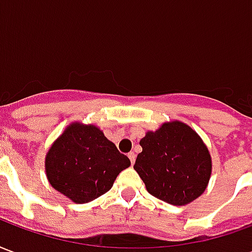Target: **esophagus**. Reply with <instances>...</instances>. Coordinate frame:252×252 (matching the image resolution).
I'll use <instances>...</instances> for the list:
<instances>
[{"mask_svg": "<svg viewBox=\"0 0 252 252\" xmlns=\"http://www.w3.org/2000/svg\"><path fill=\"white\" fill-rule=\"evenodd\" d=\"M128 158L131 160V164H133L135 163V159H136V155H135V153H129L128 154Z\"/></svg>", "mask_w": 252, "mask_h": 252, "instance_id": "34e87169", "label": "esophagus"}]
</instances>
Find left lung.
Returning <instances> with one entry per match:
<instances>
[{"mask_svg":"<svg viewBox=\"0 0 252 252\" xmlns=\"http://www.w3.org/2000/svg\"><path fill=\"white\" fill-rule=\"evenodd\" d=\"M140 146L133 169L150 194L171 205H185L204 193L211 178V155L190 126L166 123L148 132Z\"/></svg>","mask_w":252,"mask_h":252,"instance_id":"left-lung-1","label":"left lung"}]
</instances>
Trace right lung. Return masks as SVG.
<instances>
[{
	"label": "right lung",
	"mask_w": 252,
	"mask_h": 252,
	"mask_svg": "<svg viewBox=\"0 0 252 252\" xmlns=\"http://www.w3.org/2000/svg\"><path fill=\"white\" fill-rule=\"evenodd\" d=\"M129 164L97 126L72 124L50 148L46 171L54 189L85 204L105 194Z\"/></svg>",
	"instance_id": "obj_1"
}]
</instances>
